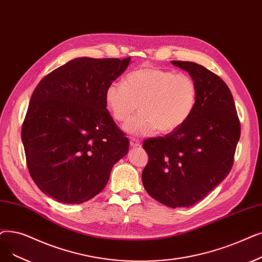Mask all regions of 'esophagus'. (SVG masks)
Returning a JSON list of instances; mask_svg holds the SVG:
<instances>
[{
    "label": "esophagus",
    "mask_w": 262,
    "mask_h": 262,
    "mask_svg": "<svg viewBox=\"0 0 262 262\" xmlns=\"http://www.w3.org/2000/svg\"><path fill=\"white\" fill-rule=\"evenodd\" d=\"M129 144H130V146H133V147H137V146L140 145V141H139L138 139H136V138H130Z\"/></svg>",
    "instance_id": "esophagus-1"
}]
</instances>
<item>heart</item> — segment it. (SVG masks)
I'll list each match as a JSON object with an SVG mask.
<instances>
[{"mask_svg": "<svg viewBox=\"0 0 262 262\" xmlns=\"http://www.w3.org/2000/svg\"><path fill=\"white\" fill-rule=\"evenodd\" d=\"M197 99L198 86L190 76L150 65L130 72L125 82H110L105 91L106 105L119 122L129 119L140 106L139 115L124 125L128 134L138 136L179 129Z\"/></svg>", "mask_w": 262, "mask_h": 262, "instance_id": "obj_1", "label": "heart"}]
</instances>
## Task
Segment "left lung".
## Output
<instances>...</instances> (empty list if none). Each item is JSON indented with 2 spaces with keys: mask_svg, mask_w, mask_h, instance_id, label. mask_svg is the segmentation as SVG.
I'll return each instance as SVG.
<instances>
[{
  "mask_svg": "<svg viewBox=\"0 0 262 262\" xmlns=\"http://www.w3.org/2000/svg\"><path fill=\"white\" fill-rule=\"evenodd\" d=\"M171 63L196 81L197 104L179 129L143 142L149 163L142 183L151 197L176 209L195 204L228 176L241 126L232 94L221 77L194 62Z\"/></svg>",
  "mask_w": 262,
  "mask_h": 262,
  "instance_id": "obj_1",
  "label": "left lung"
}]
</instances>
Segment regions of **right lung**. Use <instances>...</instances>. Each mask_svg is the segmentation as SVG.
<instances>
[{
	"instance_id": "obj_1",
	"label": "right lung",
	"mask_w": 262,
	"mask_h": 262,
	"mask_svg": "<svg viewBox=\"0 0 262 262\" xmlns=\"http://www.w3.org/2000/svg\"><path fill=\"white\" fill-rule=\"evenodd\" d=\"M130 58H77L45 76L22 124L30 174L62 203H82L104 189L129 141L106 109L105 91Z\"/></svg>"
}]
</instances>
